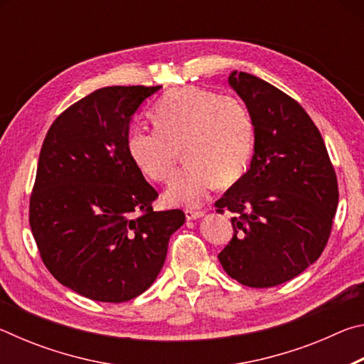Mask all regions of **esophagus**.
I'll return each mask as SVG.
<instances>
[{"instance_id": "obj_1", "label": "esophagus", "mask_w": 364, "mask_h": 364, "mask_svg": "<svg viewBox=\"0 0 364 364\" xmlns=\"http://www.w3.org/2000/svg\"><path fill=\"white\" fill-rule=\"evenodd\" d=\"M186 218L188 220H199V218H202L204 217V212H200V210H194V208H186Z\"/></svg>"}]
</instances>
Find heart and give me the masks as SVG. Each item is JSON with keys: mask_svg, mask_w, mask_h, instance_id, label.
Returning a JSON list of instances; mask_svg holds the SVG:
<instances>
[{"mask_svg": "<svg viewBox=\"0 0 364 364\" xmlns=\"http://www.w3.org/2000/svg\"><path fill=\"white\" fill-rule=\"evenodd\" d=\"M152 119L154 128H132L127 151L141 173L162 183L173 176L183 149L188 164L165 191L168 204L199 205L218 183L230 186L247 170L254 125L236 97L181 86L157 102Z\"/></svg>", "mask_w": 364, "mask_h": 364, "instance_id": "obj_1", "label": "heart"}]
</instances>
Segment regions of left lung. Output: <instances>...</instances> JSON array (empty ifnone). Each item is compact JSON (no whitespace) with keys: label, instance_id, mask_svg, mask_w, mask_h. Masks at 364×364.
Masks as SVG:
<instances>
[{"label":"left lung","instance_id":"obj_1","mask_svg":"<svg viewBox=\"0 0 364 364\" xmlns=\"http://www.w3.org/2000/svg\"><path fill=\"white\" fill-rule=\"evenodd\" d=\"M228 83L249 110L254 157L217 200L218 213H236L234 236L218 260L244 286L273 287L315 263L328 244L338 202L336 171L297 101L245 72L232 70Z\"/></svg>","mask_w":364,"mask_h":364}]
</instances>
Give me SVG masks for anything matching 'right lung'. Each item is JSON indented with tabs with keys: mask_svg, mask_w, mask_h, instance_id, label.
<instances>
[{
	"mask_svg": "<svg viewBox=\"0 0 364 364\" xmlns=\"http://www.w3.org/2000/svg\"><path fill=\"white\" fill-rule=\"evenodd\" d=\"M162 86H106L60 114L41 146L30 226L60 284L97 301L138 297L167 257L181 210L154 212L157 191L134 167V114Z\"/></svg>",
	"mask_w": 364,
	"mask_h": 364,
	"instance_id": "1",
	"label": "right lung"
}]
</instances>
